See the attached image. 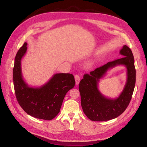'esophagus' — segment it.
<instances>
[{"label":"esophagus","instance_id":"1","mask_svg":"<svg viewBox=\"0 0 147 147\" xmlns=\"http://www.w3.org/2000/svg\"><path fill=\"white\" fill-rule=\"evenodd\" d=\"M74 78H75V80H76V85H78L79 84V82L80 81V76L78 74H76L74 76Z\"/></svg>","mask_w":147,"mask_h":147}]
</instances>
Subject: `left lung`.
<instances>
[{
    "instance_id": "obj_1",
    "label": "left lung",
    "mask_w": 147,
    "mask_h": 147,
    "mask_svg": "<svg viewBox=\"0 0 147 147\" xmlns=\"http://www.w3.org/2000/svg\"><path fill=\"white\" fill-rule=\"evenodd\" d=\"M120 53L122 58L110 61L96 68L90 74H85L79 83L81 105L89 119L104 121L117 117L125 111L130 103L135 88L136 70L132 51L126 45ZM123 65L127 68V80L124 89L118 98L111 99L104 96L97 88L98 82L109 69Z\"/></svg>"
}]
</instances>
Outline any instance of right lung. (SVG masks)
I'll return each instance as SVG.
<instances>
[{"label":"right lung","instance_id":"1","mask_svg":"<svg viewBox=\"0 0 147 147\" xmlns=\"http://www.w3.org/2000/svg\"><path fill=\"white\" fill-rule=\"evenodd\" d=\"M27 45L25 42L15 58L13 80L15 95L20 105L28 114L37 119L51 120L59 113L68 91L74 88L76 83L74 76L57 73L42 86L30 87L22 78L21 67V59L27 49Z\"/></svg>","mask_w":147,"mask_h":147}]
</instances>
